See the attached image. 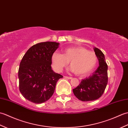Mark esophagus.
<instances>
[{
  "label": "esophagus",
  "instance_id": "34e87169",
  "mask_svg": "<svg viewBox=\"0 0 128 128\" xmlns=\"http://www.w3.org/2000/svg\"><path fill=\"white\" fill-rule=\"evenodd\" d=\"M64 78H67V79H72V77H69V76H64Z\"/></svg>",
  "mask_w": 128,
  "mask_h": 128
}]
</instances>
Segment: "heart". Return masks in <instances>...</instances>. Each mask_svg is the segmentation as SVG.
Masks as SVG:
<instances>
[{"label": "heart", "instance_id": "obj_1", "mask_svg": "<svg viewBox=\"0 0 128 128\" xmlns=\"http://www.w3.org/2000/svg\"><path fill=\"white\" fill-rule=\"evenodd\" d=\"M97 56L93 52L82 47H72L65 49L62 54L54 52L52 55L53 68L56 72H61L69 62L70 70L78 75L90 72L96 66Z\"/></svg>", "mask_w": 128, "mask_h": 128}]
</instances>
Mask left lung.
Instances as JSON below:
<instances>
[{"instance_id":"obj_1","label":"left lung","mask_w":128,"mask_h":128,"mask_svg":"<svg viewBox=\"0 0 128 128\" xmlns=\"http://www.w3.org/2000/svg\"><path fill=\"white\" fill-rule=\"evenodd\" d=\"M98 60L99 66L89 76L81 80L79 85L73 89V93L81 101L98 99L103 94L108 83V66L104 54L98 48H94Z\"/></svg>"}]
</instances>
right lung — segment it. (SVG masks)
<instances>
[{
	"label": "right lung",
	"mask_w": 128,
	"mask_h": 128,
	"mask_svg": "<svg viewBox=\"0 0 128 128\" xmlns=\"http://www.w3.org/2000/svg\"><path fill=\"white\" fill-rule=\"evenodd\" d=\"M59 43L46 42L29 48L21 60L18 72L19 90L30 101L38 104L52 96L57 81L62 76L52 69L51 57Z\"/></svg>",
	"instance_id": "add662e5"
}]
</instances>
